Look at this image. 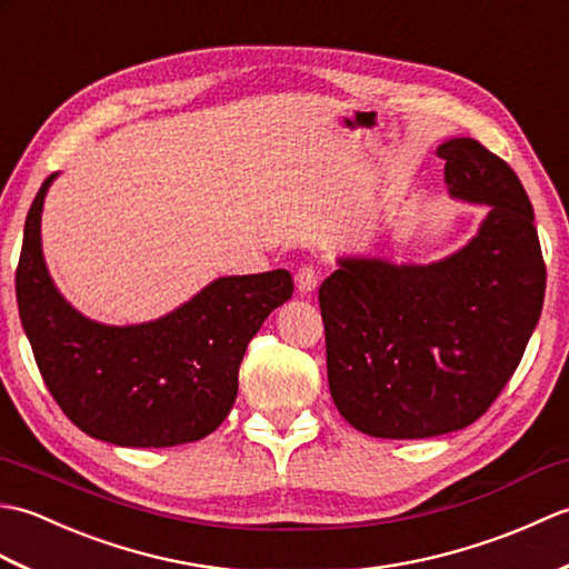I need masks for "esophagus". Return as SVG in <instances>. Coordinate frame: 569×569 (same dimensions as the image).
Returning <instances> with one entry per match:
<instances>
[{"label":"esophagus","instance_id":"1","mask_svg":"<svg viewBox=\"0 0 569 569\" xmlns=\"http://www.w3.org/2000/svg\"><path fill=\"white\" fill-rule=\"evenodd\" d=\"M318 281H320V276H318L316 266H300L298 273H296V288H298L300 296H308V293L316 291Z\"/></svg>","mask_w":569,"mask_h":569}]
</instances>
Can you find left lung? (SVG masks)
<instances>
[{
  "label": "left lung",
  "instance_id": "left-lung-1",
  "mask_svg": "<svg viewBox=\"0 0 569 569\" xmlns=\"http://www.w3.org/2000/svg\"><path fill=\"white\" fill-rule=\"evenodd\" d=\"M438 156L452 198L489 204L477 237L428 266L347 257L320 286L332 401L373 438H435L485 416L546 298L533 204L513 168L467 137Z\"/></svg>",
  "mask_w": 569,
  "mask_h": 569
}]
</instances>
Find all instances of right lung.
Returning a JSON list of instances; mask_svg holds the SVG:
<instances>
[{
  "label": "right lung",
  "mask_w": 569,
  "mask_h": 569,
  "mask_svg": "<svg viewBox=\"0 0 569 569\" xmlns=\"http://www.w3.org/2000/svg\"><path fill=\"white\" fill-rule=\"evenodd\" d=\"M53 178L31 202L17 266L19 318L48 391L90 438L122 447L202 440L234 406L251 337L293 296L291 273L217 278L153 322L88 320L56 291L43 261L41 210Z\"/></svg>",
  "instance_id": "obj_1"
}]
</instances>
